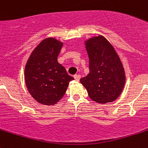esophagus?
I'll list each match as a JSON object with an SVG mask.
<instances>
[{"instance_id":"1","label":"esophagus","mask_w":148,"mask_h":148,"mask_svg":"<svg viewBox=\"0 0 148 148\" xmlns=\"http://www.w3.org/2000/svg\"><path fill=\"white\" fill-rule=\"evenodd\" d=\"M74 79L77 80V81H79L81 77H80V75H79V74H76V75H74Z\"/></svg>"}]
</instances>
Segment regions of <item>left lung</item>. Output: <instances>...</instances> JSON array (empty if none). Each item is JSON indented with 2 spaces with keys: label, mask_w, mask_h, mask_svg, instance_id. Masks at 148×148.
<instances>
[{
  "label": "left lung",
  "mask_w": 148,
  "mask_h": 148,
  "mask_svg": "<svg viewBox=\"0 0 148 148\" xmlns=\"http://www.w3.org/2000/svg\"><path fill=\"white\" fill-rule=\"evenodd\" d=\"M89 60V73L80 79L89 98L99 104L115 101L123 90L126 74L120 56L102 35L84 41Z\"/></svg>",
  "instance_id": "1"
}]
</instances>
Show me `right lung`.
I'll use <instances>...</instances> for the list:
<instances>
[{"instance_id":"right-lung-1","label":"right lung","mask_w":148,"mask_h":148,"mask_svg":"<svg viewBox=\"0 0 148 148\" xmlns=\"http://www.w3.org/2000/svg\"><path fill=\"white\" fill-rule=\"evenodd\" d=\"M63 43L53 38L43 40L32 51L25 67L26 87L40 104L54 105L64 96L74 80L57 58Z\"/></svg>"}]
</instances>
